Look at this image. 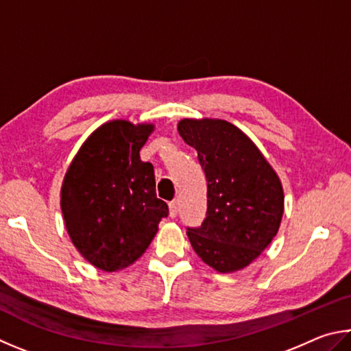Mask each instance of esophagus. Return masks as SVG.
<instances>
[{"label": "esophagus", "instance_id": "1", "mask_svg": "<svg viewBox=\"0 0 351 351\" xmlns=\"http://www.w3.org/2000/svg\"><path fill=\"white\" fill-rule=\"evenodd\" d=\"M177 214H179V202L172 200L169 204V217L174 219L177 217Z\"/></svg>", "mask_w": 351, "mask_h": 351}]
</instances>
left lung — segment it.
Masks as SVG:
<instances>
[{
  "label": "left lung",
  "mask_w": 351,
  "mask_h": 351,
  "mask_svg": "<svg viewBox=\"0 0 351 351\" xmlns=\"http://www.w3.org/2000/svg\"><path fill=\"white\" fill-rule=\"evenodd\" d=\"M179 134L195 147L206 177V214L188 226L202 261L220 273L250 265L278 234L284 214L280 180L256 145L225 120H182Z\"/></svg>",
  "instance_id": "8db88e82"
}]
</instances>
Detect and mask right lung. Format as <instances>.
<instances>
[{"label":"right lung","mask_w":351,"mask_h":351,"mask_svg":"<svg viewBox=\"0 0 351 351\" xmlns=\"http://www.w3.org/2000/svg\"><path fill=\"white\" fill-rule=\"evenodd\" d=\"M152 125L125 120L97 129L73 158L61 188V211L72 243L103 271L129 267L149 247L168 217L156 176L140 149Z\"/></svg>","instance_id":"1"}]
</instances>
